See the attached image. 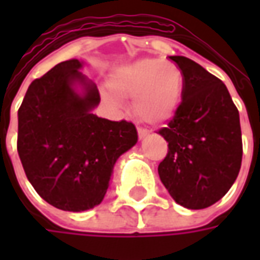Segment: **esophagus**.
<instances>
[{
    "instance_id": "obj_1",
    "label": "esophagus",
    "mask_w": 260,
    "mask_h": 260,
    "mask_svg": "<svg viewBox=\"0 0 260 260\" xmlns=\"http://www.w3.org/2000/svg\"><path fill=\"white\" fill-rule=\"evenodd\" d=\"M138 135H139V139H143V138H146V136L150 135V132L145 128H138Z\"/></svg>"
}]
</instances>
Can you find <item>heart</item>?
Instances as JSON below:
<instances>
[{
  "label": "heart",
  "mask_w": 260,
  "mask_h": 260,
  "mask_svg": "<svg viewBox=\"0 0 260 260\" xmlns=\"http://www.w3.org/2000/svg\"><path fill=\"white\" fill-rule=\"evenodd\" d=\"M184 75L178 65L169 61L142 58L115 68L110 87L103 96L113 107H121L122 99L132 97V110L147 124L169 122L180 107Z\"/></svg>",
  "instance_id": "1"
}]
</instances>
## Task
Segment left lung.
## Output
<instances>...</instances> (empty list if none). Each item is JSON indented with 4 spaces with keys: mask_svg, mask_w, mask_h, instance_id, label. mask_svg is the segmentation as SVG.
Returning a JSON list of instances; mask_svg holds the SVG:
<instances>
[{
    "mask_svg": "<svg viewBox=\"0 0 260 260\" xmlns=\"http://www.w3.org/2000/svg\"><path fill=\"white\" fill-rule=\"evenodd\" d=\"M170 58L182 71L184 91L174 118L158 131L169 142L158 175L178 205L199 210L220 201L238 177L240 114L218 78L186 57Z\"/></svg>",
    "mask_w": 260,
    "mask_h": 260,
    "instance_id": "left-lung-1",
    "label": "left lung"
}]
</instances>
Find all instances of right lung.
I'll list each match as a JSON object with an SVG mask.
<instances>
[{
	"mask_svg": "<svg viewBox=\"0 0 260 260\" xmlns=\"http://www.w3.org/2000/svg\"><path fill=\"white\" fill-rule=\"evenodd\" d=\"M68 59L33 80L18 111V153L44 201L65 212L100 205L119 156L138 142L135 125L99 118L96 83Z\"/></svg>",
	"mask_w": 260,
	"mask_h": 260,
	"instance_id": "1",
	"label": "right lung"
}]
</instances>
